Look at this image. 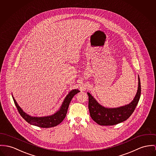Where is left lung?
I'll return each mask as SVG.
<instances>
[{
  "label": "left lung",
  "mask_w": 156,
  "mask_h": 156,
  "mask_svg": "<svg viewBox=\"0 0 156 156\" xmlns=\"http://www.w3.org/2000/svg\"><path fill=\"white\" fill-rule=\"evenodd\" d=\"M138 79V90L134 98L130 103L119 108H105L99 104L90 93H87L88 108L93 120L98 125L103 126L114 125L127 120L135 110L140 98L141 90L139 75Z\"/></svg>",
  "instance_id": "8db88e82"
}]
</instances>
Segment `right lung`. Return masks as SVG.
<instances>
[{
	"label": "right lung",
	"mask_w": 156,
	"mask_h": 156,
	"mask_svg": "<svg viewBox=\"0 0 156 156\" xmlns=\"http://www.w3.org/2000/svg\"><path fill=\"white\" fill-rule=\"evenodd\" d=\"M80 91H79L78 89L72 90L68 94V95L66 96L60 106V108L56 112H55L54 114L51 115L41 117L32 116L25 113L23 110L19 106L13 96L12 98L20 114L28 123L38 127L47 128L56 126L63 120L66 117L69 103L73 97Z\"/></svg>",
	"instance_id": "right-lung-1"
}]
</instances>
